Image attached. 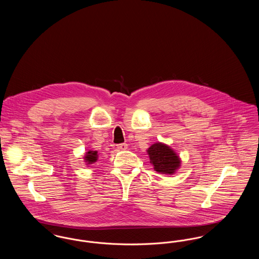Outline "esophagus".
<instances>
[{
	"mask_svg": "<svg viewBox=\"0 0 259 259\" xmlns=\"http://www.w3.org/2000/svg\"><path fill=\"white\" fill-rule=\"evenodd\" d=\"M116 147H117V149H119V150H125V149H127V148H128V145L123 143V144L117 145Z\"/></svg>",
	"mask_w": 259,
	"mask_h": 259,
	"instance_id": "obj_1",
	"label": "esophagus"
}]
</instances>
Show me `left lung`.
<instances>
[{
  "mask_svg": "<svg viewBox=\"0 0 259 259\" xmlns=\"http://www.w3.org/2000/svg\"><path fill=\"white\" fill-rule=\"evenodd\" d=\"M149 162L154 171L166 175H172L181 168L182 160L178 153L170 146L163 143H155L147 150Z\"/></svg>",
  "mask_w": 259,
  "mask_h": 259,
  "instance_id": "left-lung-1",
  "label": "left lung"
}]
</instances>
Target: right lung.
<instances>
[{"instance_id":"add662e5","label":"right lung","mask_w":259,"mask_h":259,"mask_svg":"<svg viewBox=\"0 0 259 259\" xmlns=\"http://www.w3.org/2000/svg\"><path fill=\"white\" fill-rule=\"evenodd\" d=\"M98 157V151L97 150H89L84 154L83 159H84V162L87 163V165H90V164H93V163L97 162Z\"/></svg>"}]
</instances>
